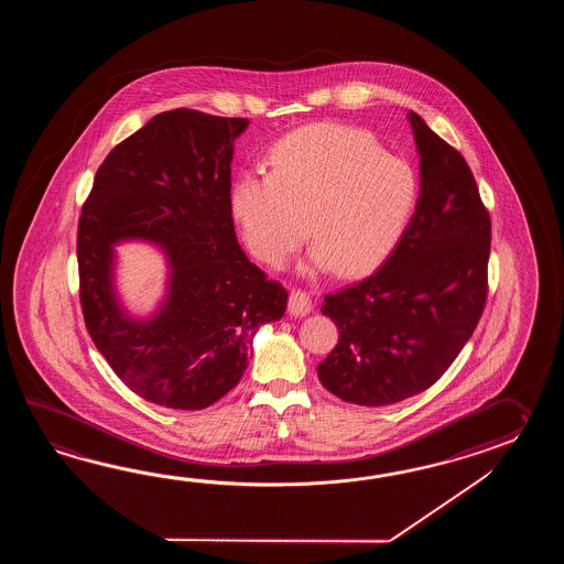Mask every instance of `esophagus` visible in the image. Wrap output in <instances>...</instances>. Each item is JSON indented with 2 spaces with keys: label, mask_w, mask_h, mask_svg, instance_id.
<instances>
[{
  "label": "esophagus",
  "mask_w": 564,
  "mask_h": 564,
  "mask_svg": "<svg viewBox=\"0 0 564 564\" xmlns=\"http://www.w3.org/2000/svg\"><path fill=\"white\" fill-rule=\"evenodd\" d=\"M311 296L306 292H302V290H292L290 292V300H288L290 316H306V314H311Z\"/></svg>",
  "instance_id": "1"
}]
</instances>
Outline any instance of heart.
Instances as JSON below:
<instances>
[{
	"label": "heart",
	"instance_id": "1",
	"mask_svg": "<svg viewBox=\"0 0 564 564\" xmlns=\"http://www.w3.org/2000/svg\"><path fill=\"white\" fill-rule=\"evenodd\" d=\"M268 165V175L234 181L229 202L248 248L270 268L286 265L308 226V270L335 265L340 276L367 274L395 252L420 205L413 165L347 124L288 132Z\"/></svg>",
	"mask_w": 564,
	"mask_h": 564
}]
</instances>
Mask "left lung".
Listing matches in <instances>:
<instances>
[{
  "mask_svg": "<svg viewBox=\"0 0 564 564\" xmlns=\"http://www.w3.org/2000/svg\"><path fill=\"white\" fill-rule=\"evenodd\" d=\"M421 193L405 238L355 286L324 296L338 345L318 365L333 395L365 408L430 389L474 335L488 296L490 214L466 159L409 110Z\"/></svg>",
  "mask_w": 564,
  "mask_h": 564,
  "instance_id": "left-lung-1",
  "label": "left lung"
}]
</instances>
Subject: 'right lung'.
I'll list each match as a JSON object with an SVG mask.
<instances>
[{
	"label": "right lung",
	"instance_id": "add662e5",
	"mask_svg": "<svg viewBox=\"0 0 564 564\" xmlns=\"http://www.w3.org/2000/svg\"><path fill=\"white\" fill-rule=\"evenodd\" d=\"M248 124L161 112L108 153L83 207L86 328L120 381L155 405H214L240 383L258 328L286 312V290L248 260L234 229V141ZM124 240L151 242L169 262L166 294L149 317L127 312L116 290Z\"/></svg>",
	"mask_w": 564,
	"mask_h": 564
}]
</instances>
